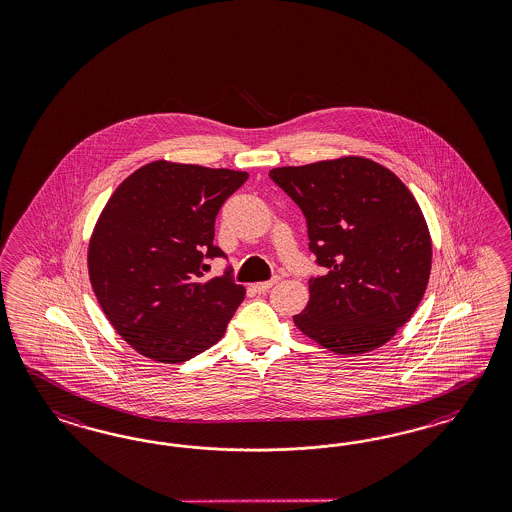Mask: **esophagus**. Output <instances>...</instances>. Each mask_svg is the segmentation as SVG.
<instances>
[{"label": "esophagus", "mask_w": 512, "mask_h": 512, "mask_svg": "<svg viewBox=\"0 0 512 512\" xmlns=\"http://www.w3.org/2000/svg\"><path fill=\"white\" fill-rule=\"evenodd\" d=\"M278 276H274V278L270 279V281H261V283H253V291H257V293H266L270 287H274L276 283H278Z\"/></svg>", "instance_id": "34e87169"}]
</instances>
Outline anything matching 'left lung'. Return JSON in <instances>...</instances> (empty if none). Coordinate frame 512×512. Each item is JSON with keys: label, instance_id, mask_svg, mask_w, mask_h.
Instances as JSON below:
<instances>
[{"label": "left lung", "instance_id": "obj_1", "mask_svg": "<svg viewBox=\"0 0 512 512\" xmlns=\"http://www.w3.org/2000/svg\"><path fill=\"white\" fill-rule=\"evenodd\" d=\"M270 178L300 206L310 249L325 276L310 279V302L295 325L336 355L385 345L428 287L432 238L419 202L372 159L347 155Z\"/></svg>", "mask_w": 512, "mask_h": 512}]
</instances>
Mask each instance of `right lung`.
Segmentation results:
<instances>
[{
    "mask_svg": "<svg viewBox=\"0 0 512 512\" xmlns=\"http://www.w3.org/2000/svg\"><path fill=\"white\" fill-rule=\"evenodd\" d=\"M248 172L152 161L127 176L93 227L88 272L110 325L142 357L176 364L223 338L244 285L204 279L221 204Z\"/></svg>",
    "mask_w": 512,
    "mask_h": 512,
    "instance_id": "1",
    "label": "right lung"
}]
</instances>
